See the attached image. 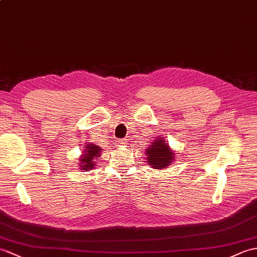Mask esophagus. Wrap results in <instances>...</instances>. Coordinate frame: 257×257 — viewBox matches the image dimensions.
<instances>
[{
  "label": "esophagus",
  "mask_w": 257,
  "mask_h": 257,
  "mask_svg": "<svg viewBox=\"0 0 257 257\" xmlns=\"http://www.w3.org/2000/svg\"><path fill=\"white\" fill-rule=\"evenodd\" d=\"M127 145V139H123V140H119L118 141V146L119 147H126Z\"/></svg>",
  "instance_id": "obj_1"
}]
</instances>
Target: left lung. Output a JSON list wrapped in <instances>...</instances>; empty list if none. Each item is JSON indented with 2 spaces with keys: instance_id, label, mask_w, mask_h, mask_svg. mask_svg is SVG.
I'll use <instances>...</instances> for the list:
<instances>
[{
  "instance_id": "left-lung-1",
  "label": "left lung",
  "mask_w": 257,
  "mask_h": 257,
  "mask_svg": "<svg viewBox=\"0 0 257 257\" xmlns=\"http://www.w3.org/2000/svg\"><path fill=\"white\" fill-rule=\"evenodd\" d=\"M146 156L147 162L152 169L163 170L174 162L176 153L172 150L164 137L158 136L150 142V146L147 147Z\"/></svg>"
}]
</instances>
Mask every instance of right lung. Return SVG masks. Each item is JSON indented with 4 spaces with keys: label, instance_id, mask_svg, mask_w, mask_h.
I'll return each instance as SVG.
<instances>
[{
    "label": "right lung",
    "instance_id": "1",
    "mask_svg": "<svg viewBox=\"0 0 257 257\" xmlns=\"http://www.w3.org/2000/svg\"><path fill=\"white\" fill-rule=\"evenodd\" d=\"M101 152H103V149L100 147L93 145V143H85L82 154L79 158V161H77L79 162L77 168L85 172L91 171L96 166V161L99 159Z\"/></svg>",
    "mask_w": 257,
    "mask_h": 257
}]
</instances>
